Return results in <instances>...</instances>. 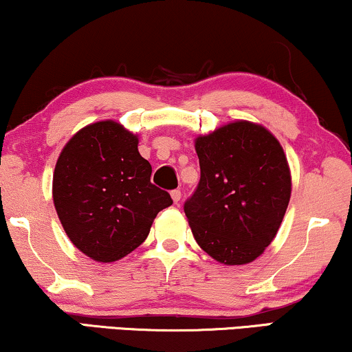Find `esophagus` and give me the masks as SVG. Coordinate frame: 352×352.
<instances>
[{
	"label": "esophagus",
	"mask_w": 352,
	"mask_h": 352,
	"mask_svg": "<svg viewBox=\"0 0 352 352\" xmlns=\"http://www.w3.org/2000/svg\"><path fill=\"white\" fill-rule=\"evenodd\" d=\"M171 199H173V201H175V204H179V200H181V190H177V189L171 190Z\"/></svg>",
	"instance_id": "obj_1"
}]
</instances>
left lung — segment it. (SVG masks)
Masks as SVG:
<instances>
[{"label":"left lung","mask_w":352,"mask_h":352,"mask_svg":"<svg viewBox=\"0 0 352 352\" xmlns=\"http://www.w3.org/2000/svg\"><path fill=\"white\" fill-rule=\"evenodd\" d=\"M200 182L186 201L192 234L226 266L261 256L285 216L292 175L278 139L263 124L235 120L195 138Z\"/></svg>","instance_id":"1"}]
</instances>
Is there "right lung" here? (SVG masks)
Instances as JSON below:
<instances>
[{
	"instance_id": "add662e5",
	"label": "right lung",
	"mask_w": 352,
	"mask_h": 352,
	"mask_svg": "<svg viewBox=\"0 0 352 352\" xmlns=\"http://www.w3.org/2000/svg\"><path fill=\"white\" fill-rule=\"evenodd\" d=\"M139 138L113 120L91 123L69 139L52 175V200L70 242L86 256L113 263L136 250L173 204L151 182Z\"/></svg>"
}]
</instances>
